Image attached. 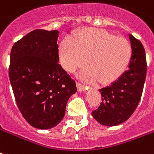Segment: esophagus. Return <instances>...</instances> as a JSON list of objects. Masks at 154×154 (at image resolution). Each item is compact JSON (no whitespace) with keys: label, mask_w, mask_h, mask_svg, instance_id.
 Returning <instances> with one entry per match:
<instances>
[{"label":"esophagus","mask_w":154,"mask_h":154,"mask_svg":"<svg viewBox=\"0 0 154 154\" xmlns=\"http://www.w3.org/2000/svg\"><path fill=\"white\" fill-rule=\"evenodd\" d=\"M77 86L79 91H84V90H86L89 88V86L83 85L82 83H80V82H77Z\"/></svg>","instance_id":"obj_1"}]
</instances>
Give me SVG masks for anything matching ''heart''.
<instances>
[{
  "mask_svg": "<svg viewBox=\"0 0 154 154\" xmlns=\"http://www.w3.org/2000/svg\"><path fill=\"white\" fill-rule=\"evenodd\" d=\"M132 56V45L127 38L97 28L85 29L65 38L59 49L60 61L65 70L74 72L87 60L89 67L82 72V77L98 80L102 84L118 79L126 71Z\"/></svg>",
  "mask_w": 154,
  "mask_h": 154,
  "instance_id": "b5f03b06",
  "label": "heart"
}]
</instances>
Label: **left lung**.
<instances>
[{
  "label": "left lung",
  "instance_id": "8db88e82",
  "mask_svg": "<svg viewBox=\"0 0 154 154\" xmlns=\"http://www.w3.org/2000/svg\"><path fill=\"white\" fill-rule=\"evenodd\" d=\"M129 38L132 56L128 69L112 84L99 90L103 101L92 111L93 117L106 126H116L129 119L142 95L147 71L145 48L134 36L129 35Z\"/></svg>",
  "mask_w": 154,
  "mask_h": 154
}]
</instances>
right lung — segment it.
<instances>
[{
	"mask_svg": "<svg viewBox=\"0 0 154 154\" xmlns=\"http://www.w3.org/2000/svg\"><path fill=\"white\" fill-rule=\"evenodd\" d=\"M58 30H35L14 44L9 68L15 101L34 128L49 129L64 118L76 82L58 64Z\"/></svg>",
	"mask_w": 154,
	"mask_h": 154,
	"instance_id": "add662e5",
	"label": "right lung"
}]
</instances>
